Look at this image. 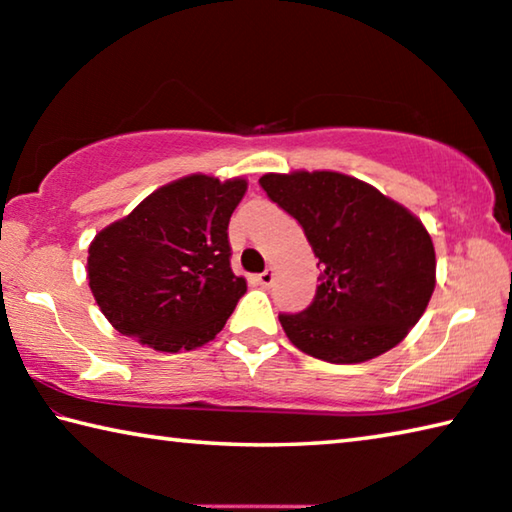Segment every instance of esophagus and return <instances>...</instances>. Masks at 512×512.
Here are the masks:
<instances>
[{"instance_id": "34e87169", "label": "esophagus", "mask_w": 512, "mask_h": 512, "mask_svg": "<svg viewBox=\"0 0 512 512\" xmlns=\"http://www.w3.org/2000/svg\"><path fill=\"white\" fill-rule=\"evenodd\" d=\"M273 277H275L273 268H266L264 273H259V275H257V282L262 284V287H271V284H273Z\"/></svg>"}]
</instances>
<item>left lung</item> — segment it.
Wrapping results in <instances>:
<instances>
[{
	"mask_svg": "<svg viewBox=\"0 0 512 512\" xmlns=\"http://www.w3.org/2000/svg\"><path fill=\"white\" fill-rule=\"evenodd\" d=\"M259 185L302 225L320 266L311 305L280 314L289 341L329 363H361L395 348L436 287L424 225L375 187L336 171L266 173Z\"/></svg>",
	"mask_w": 512,
	"mask_h": 512,
	"instance_id": "obj_1",
	"label": "left lung"
}]
</instances>
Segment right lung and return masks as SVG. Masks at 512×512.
I'll use <instances>...</instances> for the list:
<instances>
[{"instance_id": "add662e5", "label": "right lung", "mask_w": 512, "mask_h": 512, "mask_svg": "<svg viewBox=\"0 0 512 512\" xmlns=\"http://www.w3.org/2000/svg\"><path fill=\"white\" fill-rule=\"evenodd\" d=\"M246 180L187 176L160 187L90 244L94 300L112 327L160 352L212 341L246 293L228 223Z\"/></svg>"}]
</instances>
